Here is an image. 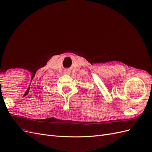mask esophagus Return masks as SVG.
<instances>
[{
    "label": "esophagus",
    "instance_id": "1",
    "mask_svg": "<svg viewBox=\"0 0 152 152\" xmlns=\"http://www.w3.org/2000/svg\"><path fill=\"white\" fill-rule=\"evenodd\" d=\"M65 74H69V73H70V71H69V70H65Z\"/></svg>",
    "mask_w": 152,
    "mask_h": 152
}]
</instances>
